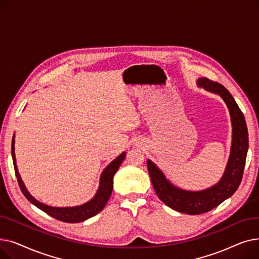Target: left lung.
Wrapping results in <instances>:
<instances>
[{
    "instance_id": "left-lung-1",
    "label": "left lung",
    "mask_w": 259,
    "mask_h": 259,
    "mask_svg": "<svg viewBox=\"0 0 259 259\" xmlns=\"http://www.w3.org/2000/svg\"><path fill=\"white\" fill-rule=\"evenodd\" d=\"M197 84L208 91L220 94L231 114L233 127L232 147L222 180L219 184L203 191H185L171 185L153 162L150 159L147 160L148 171L159 199L175 211L191 215L209 212L235 193L242 180L249 147L246 119L231 93L222 84L207 77L199 78Z\"/></svg>"
}]
</instances>
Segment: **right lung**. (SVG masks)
Instances as JSON below:
<instances>
[{
	"instance_id": "add662e5",
	"label": "right lung",
	"mask_w": 259,
	"mask_h": 259,
	"mask_svg": "<svg viewBox=\"0 0 259 259\" xmlns=\"http://www.w3.org/2000/svg\"><path fill=\"white\" fill-rule=\"evenodd\" d=\"M11 154H12V160H13V166H15V172L16 176L18 179V183L20 186L21 191L23 192L24 196L28 199L31 203L38 209L44 211L48 215L52 216L53 219H56L58 221L64 222V223H79V222H84L90 217L94 216L95 214H98L101 212L106 203L110 197L112 193V189H113V176L117 169L119 168L121 161L125 159L126 152H122L119 156H117L113 161H111L110 164L107 166V168L103 171L101 175V182H100V187L97 194L95 196L89 200L88 202L84 203L81 206L77 207H70V208H54V207H49L44 205V203L37 201L35 198H33L28 191H27L22 180L21 176L19 174L18 168H17V162H16V155H15V137L12 138V144H11Z\"/></svg>"
}]
</instances>
